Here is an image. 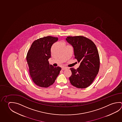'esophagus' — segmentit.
<instances>
[{"label":"esophagus","instance_id":"1","mask_svg":"<svg viewBox=\"0 0 122 122\" xmlns=\"http://www.w3.org/2000/svg\"><path fill=\"white\" fill-rule=\"evenodd\" d=\"M66 69H67V68H66V67H64V66L62 67V68H61V69H62V70H66Z\"/></svg>","mask_w":122,"mask_h":122}]
</instances>
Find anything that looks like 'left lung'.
Returning a JSON list of instances; mask_svg holds the SVG:
<instances>
[{
  "instance_id": "1",
  "label": "left lung",
  "mask_w": 122,
  "mask_h": 122,
  "mask_svg": "<svg viewBox=\"0 0 122 122\" xmlns=\"http://www.w3.org/2000/svg\"><path fill=\"white\" fill-rule=\"evenodd\" d=\"M66 41L73 46L75 58L80 63L76 70L71 68L69 77L71 84L76 88L84 89L92 83L98 73L100 58L95 43L83 36H68Z\"/></svg>"
}]
</instances>
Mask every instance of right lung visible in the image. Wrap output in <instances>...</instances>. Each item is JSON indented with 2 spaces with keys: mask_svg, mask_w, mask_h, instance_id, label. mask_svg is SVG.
I'll return each mask as SVG.
<instances>
[{
  "mask_svg": "<svg viewBox=\"0 0 122 122\" xmlns=\"http://www.w3.org/2000/svg\"><path fill=\"white\" fill-rule=\"evenodd\" d=\"M58 37L47 36L38 39L31 45L27 56L30 74L33 82L39 86L47 88L53 84L61 68L49 64L52 45Z\"/></svg>",
  "mask_w": 122,
  "mask_h": 122,
  "instance_id": "obj_1",
  "label": "right lung"
}]
</instances>
